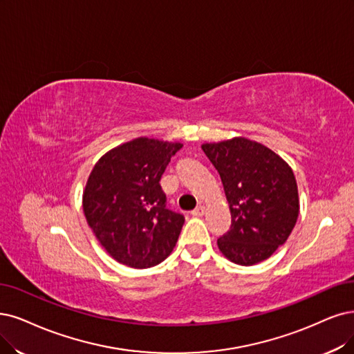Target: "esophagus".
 <instances>
[{
  "label": "esophagus",
  "mask_w": 354,
  "mask_h": 354,
  "mask_svg": "<svg viewBox=\"0 0 354 354\" xmlns=\"http://www.w3.org/2000/svg\"><path fill=\"white\" fill-rule=\"evenodd\" d=\"M191 214H192V216H195V217H201V216H204V214H205V207L198 205L197 208H195V210H192V212H191Z\"/></svg>",
  "instance_id": "34e87169"
}]
</instances>
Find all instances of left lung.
<instances>
[{
	"mask_svg": "<svg viewBox=\"0 0 354 354\" xmlns=\"http://www.w3.org/2000/svg\"><path fill=\"white\" fill-rule=\"evenodd\" d=\"M201 149L220 175L232 214L230 229L217 239L218 250L239 266L270 258L299 216L293 170L263 144L242 137Z\"/></svg>",
	"mask_w": 354,
	"mask_h": 354,
	"instance_id": "1",
	"label": "left lung"
}]
</instances>
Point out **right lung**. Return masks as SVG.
Segmentation results:
<instances>
[{
    "label": "right lung",
    "mask_w": 354,
    "mask_h": 354,
    "mask_svg": "<svg viewBox=\"0 0 354 354\" xmlns=\"http://www.w3.org/2000/svg\"><path fill=\"white\" fill-rule=\"evenodd\" d=\"M179 142L137 138L100 157L88 176L83 210L113 259L133 268L160 264L172 252L184 216L169 210L160 178Z\"/></svg>",
    "instance_id": "right-lung-1"
}]
</instances>
